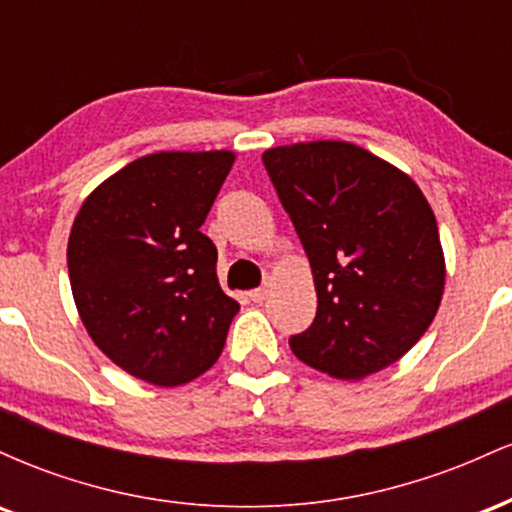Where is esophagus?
Here are the masks:
<instances>
[{
	"label": "esophagus",
	"instance_id": "obj_1",
	"mask_svg": "<svg viewBox=\"0 0 512 512\" xmlns=\"http://www.w3.org/2000/svg\"><path fill=\"white\" fill-rule=\"evenodd\" d=\"M269 289H272V279H267V281H264V284L260 286V289L250 291V301H255V303H262V301H267V296H269Z\"/></svg>",
	"mask_w": 512,
	"mask_h": 512
}]
</instances>
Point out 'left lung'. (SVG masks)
Segmentation results:
<instances>
[{
    "label": "left lung",
    "mask_w": 512,
    "mask_h": 512,
    "mask_svg": "<svg viewBox=\"0 0 512 512\" xmlns=\"http://www.w3.org/2000/svg\"><path fill=\"white\" fill-rule=\"evenodd\" d=\"M313 269L317 313L291 351L339 380H361L424 337L445 289L436 214L404 170L349 142L262 154Z\"/></svg>",
    "instance_id": "1"
}]
</instances>
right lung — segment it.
I'll use <instances>...</instances> for the list:
<instances>
[{"instance_id":"obj_1","label":"right lung","mask_w":512,"mask_h":512,"mask_svg":"<svg viewBox=\"0 0 512 512\" xmlns=\"http://www.w3.org/2000/svg\"><path fill=\"white\" fill-rule=\"evenodd\" d=\"M233 151H158L127 163L81 204L67 245L88 337L115 366L178 387L219 361L240 310L221 291L202 228Z\"/></svg>"}]
</instances>
